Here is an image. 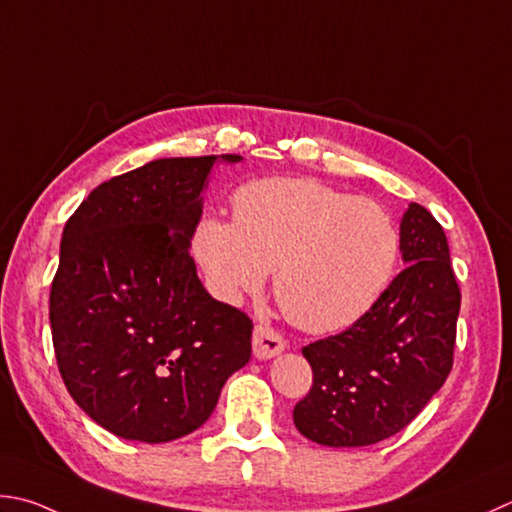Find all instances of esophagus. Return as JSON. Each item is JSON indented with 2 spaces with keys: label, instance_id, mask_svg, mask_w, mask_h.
<instances>
[{
  "label": "esophagus",
  "instance_id": "1",
  "mask_svg": "<svg viewBox=\"0 0 512 512\" xmlns=\"http://www.w3.org/2000/svg\"><path fill=\"white\" fill-rule=\"evenodd\" d=\"M252 345L256 359H272V356H278L285 350V339L274 330V327L256 325Z\"/></svg>",
  "mask_w": 512,
  "mask_h": 512
}]
</instances>
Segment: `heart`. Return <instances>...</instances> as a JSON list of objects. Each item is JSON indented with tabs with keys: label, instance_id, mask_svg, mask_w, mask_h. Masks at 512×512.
<instances>
[{
	"label": "heart",
	"instance_id": "heart-1",
	"mask_svg": "<svg viewBox=\"0 0 512 512\" xmlns=\"http://www.w3.org/2000/svg\"><path fill=\"white\" fill-rule=\"evenodd\" d=\"M234 223L209 216L194 254L218 301L256 294L274 269L285 314L310 332H336L368 314L401 252L388 209L312 178H260L240 187Z\"/></svg>",
	"mask_w": 512,
	"mask_h": 512
}]
</instances>
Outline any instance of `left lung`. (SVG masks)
Here are the masks:
<instances>
[{"label": "left lung", "mask_w": 512, "mask_h": 512, "mask_svg": "<svg viewBox=\"0 0 512 512\" xmlns=\"http://www.w3.org/2000/svg\"><path fill=\"white\" fill-rule=\"evenodd\" d=\"M401 256L406 269L368 314L303 347L314 381L294 426L310 441L359 448L397 435L448 379L461 292L443 227L417 202L401 218Z\"/></svg>", "instance_id": "1"}]
</instances>
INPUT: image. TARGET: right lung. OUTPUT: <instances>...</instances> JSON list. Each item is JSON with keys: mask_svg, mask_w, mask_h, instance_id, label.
<instances>
[{"mask_svg": "<svg viewBox=\"0 0 512 512\" xmlns=\"http://www.w3.org/2000/svg\"><path fill=\"white\" fill-rule=\"evenodd\" d=\"M218 160L243 158L147 162L66 220L48 307L57 368L77 406L122 439L198 430L252 356L254 323L211 298L189 256Z\"/></svg>", "mask_w": 512, "mask_h": 512, "instance_id": "1", "label": "right lung"}]
</instances>
